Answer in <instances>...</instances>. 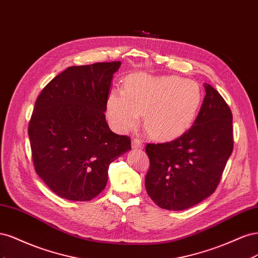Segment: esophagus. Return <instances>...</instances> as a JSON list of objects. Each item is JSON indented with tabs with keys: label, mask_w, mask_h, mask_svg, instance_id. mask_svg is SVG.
<instances>
[{
	"label": "esophagus",
	"mask_w": 258,
	"mask_h": 258,
	"mask_svg": "<svg viewBox=\"0 0 258 258\" xmlns=\"http://www.w3.org/2000/svg\"><path fill=\"white\" fill-rule=\"evenodd\" d=\"M131 146H132V148H135V150H138V148H143L144 144H143V141H141V140L134 139V140H132V142H131Z\"/></svg>",
	"instance_id": "esophagus-1"
}]
</instances>
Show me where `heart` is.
Here are the masks:
<instances>
[{
    "label": "heart",
    "instance_id": "1",
    "mask_svg": "<svg viewBox=\"0 0 258 258\" xmlns=\"http://www.w3.org/2000/svg\"><path fill=\"white\" fill-rule=\"evenodd\" d=\"M202 102L198 83L178 76H151L145 73L128 77L126 88L111 92L107 115L119 131L136 127L144 113V126L154 138L168 140L190 127Z\"/></svg>",
    "mask_w": 258,
    "mask_h": 258
}]
</instances>
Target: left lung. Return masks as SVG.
<instances>
[{
    "instance_id": "left-lung-1",
    "label": "left lung",
    "mask_w": 258,
    "mask_h": 258,
    "mask_svg": "<svg viewBox=\"0 0 258 258\" xmlns=\"http://www.w3.org/2000/svg\"><path fill=\"white\" fill-rule=\"evenodd\" d=\"M204 86L206 97L192 126L173 141L145 147L146 191L162 209L185 210L211 196L232 153L230 108L212 86Z\"/></svg>"
}]
</instances>
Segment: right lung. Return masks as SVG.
<instances>
[{
	"mask_svg": "<svg viewBox=\"0 0 258 258\" xmlns=\"http://www.w3.org/2000/svg\"><path fill=\"white\" fill-rule=\"evenodd\" d=\"M119 61L70 67L35 101L29 139L37 175L61 198L89 201L107 183L110 163L131 150L127 136L105 120L113 75Z\"/></svg>",
	"mask_w": 258,
	"mask_h": 258,
	"instance_id": "1",
	"label": "right lung"
}]
</instances>
